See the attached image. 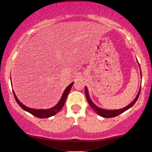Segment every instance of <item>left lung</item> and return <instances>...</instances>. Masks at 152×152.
Wrapping results in <instances>:
<instances>
[{
	"instance_id": "8db88e82",
	"label": "left lung",
	"mask_w": 152,
	"mask_h": 152,
	"mask_svg": "<svg viewBox=\"0 0 152 152\" xmlns=\"http://www.w3.org/2000/svg\"><path fill=\"white\" fill-rule=\"evenodd\" d=\"M140 90L141 89H140L138 93H137L136 97H135V99L134 100H133V102H131L130 104L129 105V106H127L126 107H125V108H122V109H120V110H104V109H102V108H98V107L95 106V105L93 104L92 101H91L90 96H89V94H88V89L86 87V88H85V92H86V98H87V100H88V102L89 103V104H90V106L91 108H92L93 110H94L95 112H96L97 114L99 115L100 116H102L103 117H106V118H110V117H116L117 115L122 114V113L125 112V111L128 110L130 108H131L135 102H136V101L137 100V99H138V97L140 96Z\"/></svg>"
}]
</instances>
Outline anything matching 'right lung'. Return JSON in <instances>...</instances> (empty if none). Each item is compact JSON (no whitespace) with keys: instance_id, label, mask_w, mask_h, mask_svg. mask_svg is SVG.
<instances>
[{"instance_id":"obj_1","label":"right lung","mask_w":152,"mask_h":152,"mask_svg":"<svg viewBox=\"0 0 152 152\" xmlns=\"http://www.w3.org/2000/svg\"><path fill=\"white\" fill-rule=\"evenodd\" d=\"M73 84H74V82H73L72 83H71L69 86L65 89V90H64L61 99H60V101L59 102V103H58L55 107H53V108H50V109H47V110H40V109L38 110V109H32V108H28V107L24 106L23 104H21V103L18 100L17 97L16 96V95L14 92H13V94H14V96H15V100L17 101V104H19V106L21 107V108H23L24 110L27 111V112L30 113V114L33 115L34 116L37 117L38 118H48V117H50L53 116V115H55L56 114H57V113L59 112V111L62 109V107L64 106L66 99L68 96V94L70 92V90L71 88H72Z\"/></svg>"}]
</instances>
